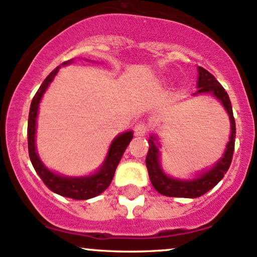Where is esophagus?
Returning <instances> with one entry per match:
<instances>
[{
	"label": "esophagus",
	"mask_w": 257,
	"mask_h": 257,
	"mask_svg": "<svg viewBox=\"0 0 257 257\" xmlns=\"http://www.w3.org/2000/svg\"><path fill=\"white\" fill-rule=\"evenodd\" d=\"M148 128H149L148 123L144 122V121H141V122H138L135 125V135L140 137L144 136V135L148 132Z\"/></svg>",
	"instance_id": "34e87169"
}]
</instances>
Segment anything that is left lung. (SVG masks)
Listing matches in <instances>:
<instances>
[{"mask_svg":"<svg viewBox=\"0 0 257 257\" xmlns=\"http://www.w3.org/2000/svg\"><path fill=\"white\" fill-rule=\"evenodd\" d=\"M198 91L193 93V96L199 94H211L216 99L220 100L223 105L224 110L229 116L230 123V135L229 141L227 143L224 153L222 158L215 163L211 169L206 171H201L194 178L188 180H180V178L171 177L164 172L160 164V143L155 135H152L148 140L149 149L146 158V165L148 169L149 178L155 191L165 197H176V198H198L205 194L210 189H212L223 178L227 170L229 169L232 163L233 152H234V138H235V121L233 116L232 104L227 92L222 87L221 83L215 79L212 74L205 70L201 66H198Z\"/></svg>","mask_w":257,"mask_h":257,"instance_id":"obj_1","label":"left lung"}]
</instances>
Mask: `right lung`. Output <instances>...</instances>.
<instances>
[{
	"label": "right lung",
	"mask_w": 257,
	"mask_h": 257,
	"mask_svg": "<svg viewBox=\"0 0 257 257\" xmlns=\"http://www.w3.org/2000/svg\"><path fill=\"white\" fill-rule=\"evenodd\" d=\"M73 63V59L66 60L62 65H68ZM60 66H57L52 73L48 75L40 86L39 91L34 96L31 100L30 111H29V120H28V147H29V157H30L31 164L34 169L40 176V178L43 181V183L51 189L52 192L62 195V197L71 198L75 200H86L99 195L103 193L110 184L113 180L115 170L119 165L121 158H122L123 152L127 148L128 143L131 142L134 134L132 131L122 132L121 135H117L109 147L108 154H106L102 166L97 170L94 174L88 176H81V177H69V176L59 175L56 172L51 171L50 169L45 166L41 159L39 158V154L36 152V120L37 114H39V105L41 102L43 93L48 88L50 83L53 81L54 76L59 71Z\"/></svg>",
	"instance_id": "add662e5"
}]
</instances>
